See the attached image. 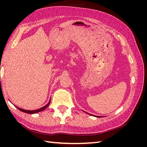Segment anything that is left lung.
Listing matches in <instances>:
<instances>
[{"mask_svg":"<svg viewBox=\"0 0 147 147\" xmlns=\"http://www.w3.org/2000/svg\"><path fill=\"white\" fill-rule=\"evenodd\" d=\"M92 116H94V115H92ZM96 117V116H95Z\"/></svg>","mask_w":147,"mask_h":147,"instance_id":"obj_1","label":"left lung"}]
</instances>
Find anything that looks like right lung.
<instances>
[{
    "mask_svg": "<svg viewBox=\"0 0 147 147\" xmlns=\"http://www.w3.org/2000/svg\"><path fill=\"white\" fill-rule=\"evenodd\" d=\"M50 101H51V98H50V100H49L48 103L47 105H45V106H43V107H42V108H40V109H37V110H24V109H21V108L15 106V105H14L18 109H19L20 111H21V112L26 113H29V114H34V113H38V112H42V111H43V110H45V109H47V107L49 105V104H50Z\"/></svg>",
    "mask_w": 147,
    "mask_h": 147,
    "instance_id": "add662e5",
    "label": "right lung"
}]
</instances>
